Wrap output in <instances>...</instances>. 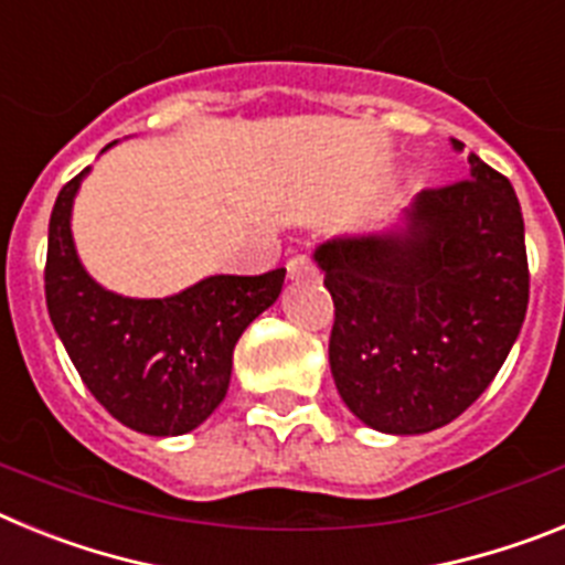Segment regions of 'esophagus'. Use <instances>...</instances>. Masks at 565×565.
<instances>
[{
  "label": "esophagus",
  "instance_id": "1",
  "mask_svg": "<svg viewBox=\"0 0 565 565\" xmlns=\"http://www.w3.org/2000/svg\"><path fill=\"white\" fill-rule=\"evenodd\" d=\"M286 268H288V277H291V279L311 277V274H313V259L308 257V254H294V257L286 263Z\"/></svg>",
  "mask_w": 565,
  "mask_h": 565
}]
</instances>
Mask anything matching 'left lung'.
<instances>
[{"label": "left lung", "instance_id": "1", "mask_svg": "<svg viewBox=\"0 0 565 565\" xmlns=\"http://www.w3.org/2000/svg\"><path fill=\"white\" fill-rule=\"evenodd\" d=\"M407 214L404 234L331 239L313 254L333 297L339 396L393 436L461 416L507 362L529 306L521 203L478 154L469 178L424 189Z\"/></svg>", "mask_w": 565, "mask_h": 565}]
</instances>
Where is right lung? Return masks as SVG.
<instances>
[{"label":"right lung","instance_id":"add662e5","mask_svg":"<svg viewBox=\"0 0 565 565\" xmlns=\"http://www.w3.org/2000/svg\"><path fill=\"white\" fill-rule=\"evenodd\" d=\"M84 174L64 183L50 214L44 297L53 328L109 416L147 436H183L223 402L234 344L274 306L286 268L257 277L217 274L167 299L104 291L78 263L70 234Z\"/></svg>","mask_w":565,"mask_h":565}]
</instances>
